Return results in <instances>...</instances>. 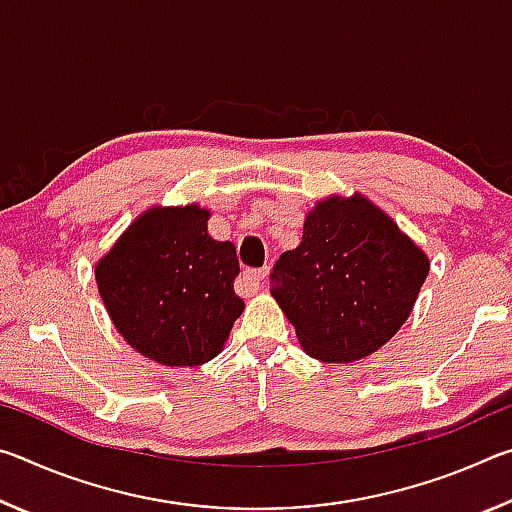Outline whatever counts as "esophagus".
Listing matches in <instances>:
<instances>
[{
    "instance_id": "obj_1",
    "label": "esophagus",
    "mask_w": 512,
    "mask_h": 512,
    "mask_svg": "<svg viewBox=\"0 0 512 512\" xmlns=\"http://www.w3.org/2000/svg\"><path fill=\"white\" fill-rule=\"evenodd\" d=\"M266 275H268V268H246L244 273L239 277V284H241V293H246V296H253V293L262 291L264 289V282H266Z\"/></svg>"
}]
</instances>
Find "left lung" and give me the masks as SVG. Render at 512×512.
Masks as SVG:
<instances>
[{"mask_svg": "<svg viewBox=\"0 0 512 512\" xmlns=\"http://www.w3.org/2000/svg\"><path fill=\"white\" fill-rule=\"evenodd\" d=\"M429 257L391 216L359 192L311 207L298 248L273 268V298L309 357H370L411 316Z\"/></svg>", "mask_w": 512, "mask_h": 512, "instance_id": "obj_1", "label": "left lung"}]
</instances>
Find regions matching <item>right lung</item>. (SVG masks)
Returning <instances> with one entry per match:
<instances>
[{
	"mask_svg": "<svg viewBox=\"0 0 512 512\" xmlns=\"http://www.w3.org/2000/svg\"><path fill=\"white\" fill-rule=\"evenodd\" d=\"M210 214L198 203L151 205L94 266L112 325L162 366L212 361L244 311L235 244L210 237Z\"/></svg>",
	"mask_w": 512,
	"mask_h": 512,
	"instance_id": "right-lung-1",
	"label": "right lung"
}]
</instances>
